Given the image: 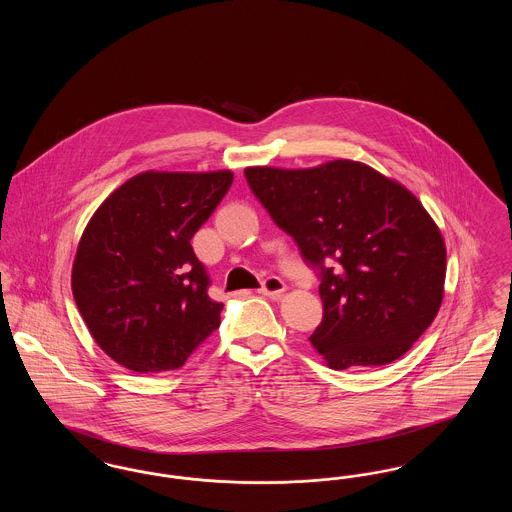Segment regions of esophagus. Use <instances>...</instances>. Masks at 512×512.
<instances>
[{"mask_svg": "<svg viewBox=\"0 0 512 512\" xmlns=\"http://www.w3.org/2000/svg\"><path fill=\"white\" fill-rule=\"evenodd\" d=\"M284 292H286V284H284V280L278 278V276H267V278L261 282V288H259V293L268 295V297H278L280 293Z\"/></svg>", "mask_w": 512, "mask_h": 512, "instance_id": "1", "label": "esophagus"}]
</instances>
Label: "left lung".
<instances>
[{
	"instance_id": "8db88e82",
	"label": "left lung",
	"mask_w": 512,
	"mask_h": 512,
	"mask_svg": "<svg viewBox=\"0 0 512 512\" xmlns=\"http://www.w3.org/2000/svg\"><path fill=\"white\" fill-rule=\"evenodd\" d=\"M253 195L320 278L322 322L309 338L334 370L382 366L436 318L445 244L401 184L355 161L245 169Z\"/></svg>"
}]
</instances>
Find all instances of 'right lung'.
I'll list each match as a JSON object with an SVG mask.
<instances>
[{"mask_svg": "<svg viewBox=\"0 0 512 512\" xmlns=\"http://www.w3.org/2000/svg\"><path fill=\"white\" fill-rule=\"evenodd\" d=\"M232 172H144L88 222L73 265L76 307L99 347L147 374L180 368L220 324L222 303L190 240Z\"/></svg>", "mask_w": 512, "mask_h": 512, "instance_id": "right-lung-1", "label": "right lung"}]
</instances>
